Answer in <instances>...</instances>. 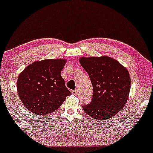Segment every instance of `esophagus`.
<instances>
[{
    "instance_id": "34e87169",
    "label": "esophagus",
    "mask_w": 153,
    "mask_h": 153,
    "mask_svg": "<svg viewBox=\"0 0 153 153\" xmlns=\"http://www.w3.org/2000/svg\"><path fill=\"white\" fill-rule=\"evenodd\" d=\"M71 93H72L73 95H76V94H77V90H74V91H71Z\"/></svg>"
}]
</instances>
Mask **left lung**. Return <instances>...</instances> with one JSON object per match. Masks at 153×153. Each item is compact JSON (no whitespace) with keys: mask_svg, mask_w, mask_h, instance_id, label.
Masks as SVG:
<instances>
[{"mask_svg":"<svg viewBox=\"0 0 153 153\" xmlns=\"http://www.w3.org/2000/svg\"><path fill=\"white\" fill-rule=\"evenodd\" d=\"M79 62L88 74L93 85V99L83 106L88 116L97 120L114 116L125 106L131 87L127 68L106 56L81 57Z\"/></svg>","mask_w":153,"mask_h":153,"instance_id":"obj_1","label":"left lung"}]
</instances>
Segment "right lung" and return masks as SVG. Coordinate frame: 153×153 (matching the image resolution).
Here are the masks:
<instances>
[{"label":"right lung","instance_id":"add662e5","mask_svg":"<svg viewBox=\"0 0 153 153\" xmlns=\"http://www.w3.org/2000/svg\"><path fill=\"white\" fill-rule=\"evenodd\" d=\"M66 62L64 58L38 60L20 73L16 85L18 95L28 111L46 116L58 109L71 95L60 74Z\"/></svg>","mask_w":153,"mask_h":153}]
</instances>
